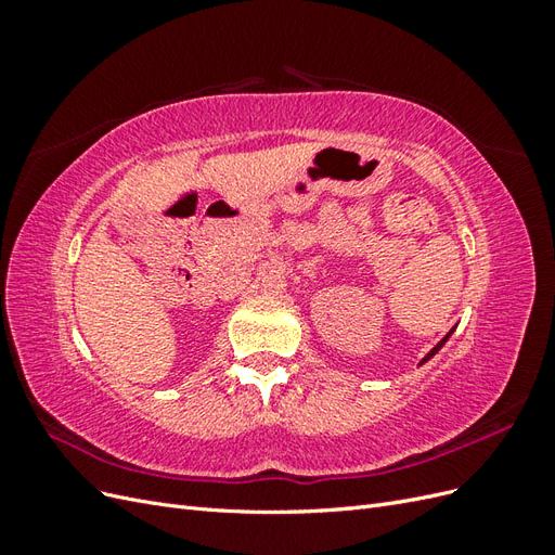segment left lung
<instances>
[{
	"label": "left lung",
	"instance_id": "obj_1",
	"mask_svg": "<svg viewBox=\"0 0 555 555\" xmlns=\"http://www.w3.org/2000/svg\"><path fill=\"white\" fill-rule=\"evenodd\" d=\"M451 333H453V331H449V333H447V335H444V338H442V340H440V343H438V345H435V347H433V349H430V351H428V354H426V357H424V359H422V363H426V361H428V359H433V357H435V354H438V351H440V349H442V345H444V343H447V340H449V335H451ZM422 363H418V365H422Z\"/></svg>",
	"mask_w": 555,
	"mask_h": 555
}]
</instances>
